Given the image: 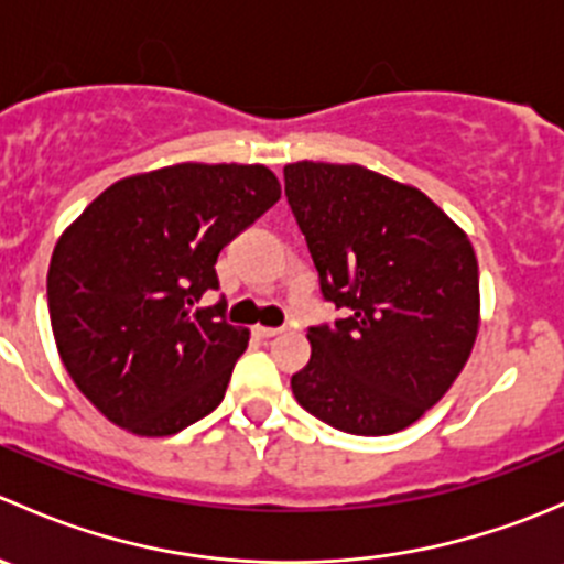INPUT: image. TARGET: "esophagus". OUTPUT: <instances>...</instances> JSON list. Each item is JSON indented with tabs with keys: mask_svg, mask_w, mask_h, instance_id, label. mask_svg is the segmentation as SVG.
Segmentation results:
<instances>
[{
	"mask_svg": "<svg viewBox=\"0 0 564 564\" xmlns=\"http://www.w3.org/2000/svg\"><path fill=\"white\" fill-rule=\"evenodd\" d=\"M283 329L281 327H261V324H256L253 327V335L256 338H261V340H270V338H275V335H281Z\"/></svg>",
	"mask_w": 564,
	"mask_h": 564,
	"instance_id": "1",
	"label": "esophagus"
}]
</instances>
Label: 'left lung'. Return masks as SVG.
<instances>
[{
    "label": "left lung",
    "instance_id": "obj_1",
    "mask_svg": "<svg viewBox=\"0 0 564 564\" xmlns=\"http://www.w3.org/2000/svg\"><path fill=\"white\" fill-rule=\"evenodd\" d=\"M283 180L324 300L346 311L308 329L294 398L346 434L409 429L453 388L480 329L469 237L423 191L357 163H286Z\"/></svg>",
    "mask_w": 564,
    "mask_h": 564
}]
</instances>
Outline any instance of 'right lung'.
I'll use <instances>...</instances> for the list:
<instances>
[{"label": "right lung", "instance_id": "1", "mask_svg": "<svg viewBox=\"0 0 564 564\" xmlns=\"http://www.w3.org/2000/svg\"><path fill=\"white\" fill-rule=\"evenodd\" d=\"M281 198L261 163H176L106 187L56 240L48 316L89 403L135 436H172L213 412L248 349L204 305L218 253Z\"/></svg>", "mask_w": 564, "mask_h": 564}]
</instances>
